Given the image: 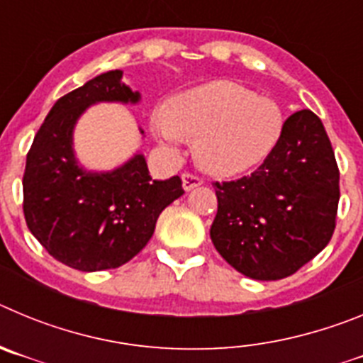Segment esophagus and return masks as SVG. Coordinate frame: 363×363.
<instances>
[{"label":"esophagus","mask_w":363,"mask_h":363,"mask_svg":"<svg viewBox=\"0 0 363 363\" xmlns=\"http://www.w3.org/2000/svg\"><path fill=\"white\" fill-rule=\"evenodd\" d=\"M182 185H184V191L189 192L192 189H196L201 185V179L198 176H192V174H184L182 176Z\"/></svg>","instance_id":"obj_1"}]
</instances>
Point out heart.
<instances>
[{
	"mask_svg": "<svg viewBox=\"0 0 363 363\" xmlns=\"http://www.w3.org/2000/svg\"><path fill=\"white\" fill-rule=\"evenodd\" d=\"M284 125L274 99L233 82L194 86L150 118L154 136L172 152H179L185 138L196 142V163L214 176H236L259 165L280 142Z\"/></svg>",
	"mask_w": 363,
	"mask_h": 363,
	"instance_id": "b5f03b06",
	"label": "heart"
}]
</instances>
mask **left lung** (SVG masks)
Returning a JSON list of instances; mask_svg holds the SVG:
<instances>
[{
    "label": "left lung",
    "mask_w": 363,
    "mask_h": 363,
    "mask_svg": "<svg viewBox=\"0 0 363 363\" xmlns=\"http://www.w3.org/2000/svg\"><path fill=\"white\" fill-rule=\"evenodd\" d=\"M211 240L227 264L252 280H281L325 249L335 230L340 172L323 123L298 111L265 162L214 185Z\"/></svg>",
    "instance_id": "left-lung-1"
}]
</instances>
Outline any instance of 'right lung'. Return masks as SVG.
<instances>
[{
	"mask_svg": "<svg viewBox=\"0 0 363 363\" xmlns=\"http://www.w3.org/2000/svg\"><path fill=\"white\" fill-rule=\"evenodd\" d=\"M140 101L123 70H108L57 99L32 142L25 220L47 252L69 267L94 272L127 264L152 238L162 211L184 194L179 176L154 179L140 150L112 171L86 169L76 156L74 129L86 108Z\"/></svg>",
	"mask_w": 363,
	"mask_h": 363,
	"instance_id": "right-lung-1",
	"label": "right lung"
}]
</instances>
